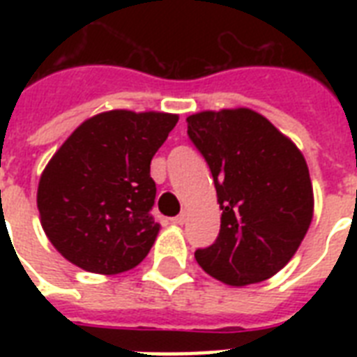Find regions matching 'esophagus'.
Listing matches in <instances>:
<instances>
[{"label":"esophagus","instance_id":"34e87169","mask_svg":"<svg viewBox=\"0 0 357 357\" xmlns=\"http://www.w3.org/2000/svg\"><path fill=\"white\" fill-rule=\"evenodd\" d=\"M170 222L176 224V226H181V224L185 222V213H181V215H178V217L170 218Z\"/></svg>","mask_w":357,"mask_h":357}]
</instances>
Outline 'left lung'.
<instances>
[{
	"instance_id": "left-lung-1",
	"label": "left lung",
	"mask_w": 357,
	"mask_h": 357,
	"mask_svg": "<svg viewBox=\"0 0 357 357\" xmlns=\"http://www.w3.org/2000/svg\"><path fill=\"white\" fill-rule=\"evenodd\" d=\"M187 135L211 170L222 209L217 241L198 248V265L228 285L263 282L298 250L313 218L304 155L250 109L204 111Z\"/></svg>"
}]
</instances>
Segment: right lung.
Returning <instances> with one entry per match:
<instances>
[{
    "label": "right lung",
    "mask_w": 357,
    "mask_h": 357,
    "mask_svg": "<svg viewBox=\"0 0 357 357\" xmlns=\"http://www.w3.org/2000/svg\"><path fill=\"white\" fill-rule=\"evenodd\" d=\"M176 123V114L109 111L70 135L36 192L42 228L63 257L96 274L144 259L159 231L150 162Z\"/></svg>",
    "instance_id": "1"
}]
</instances>
